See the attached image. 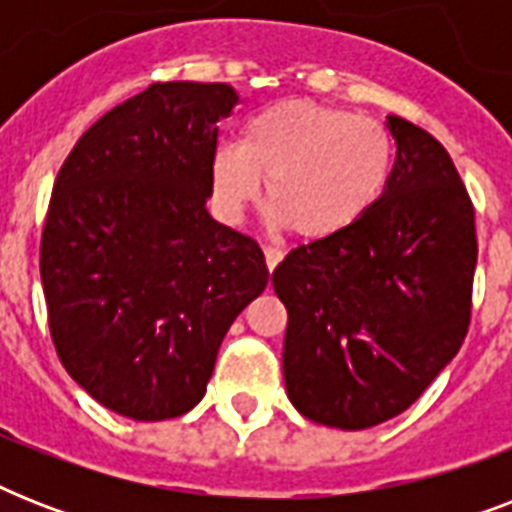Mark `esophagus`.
Instances as JSON below:
<instances>
[{
	"label": "esophagus",
	"instance_id": "1",
	"mask_svg": "<svg viewBox=\"0 0 512 512\" xmlns=\"http://www.w3.org/2000/svg\"><path fill=\"white\" fill-rule=\"evenodd\" d=\"M263 255H265V265H268V271L273 273V268H276V265L281 263V257H284V252H281V249H276V247H265Z\"/></svg>",
	"mask_w": 512,
	"mask_h": 512
}]
</instances>
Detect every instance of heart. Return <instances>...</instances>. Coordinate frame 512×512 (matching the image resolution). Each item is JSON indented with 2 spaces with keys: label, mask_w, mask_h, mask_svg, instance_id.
I'll return each mask as SVG.
<instances>
[{
  "label": "heart",
  "mask_w": 512,
  "mask_h": 512,
  "mask_svg": "<svg viewBox=\"0 0 512 512\" xmlns=\"http://www.w3.org/2000/svg\"><path fill=\"white\" fill-rule=\"evenodd\" d=\"M393 138L374 119L316 100L292 98L260 108L239 146H220L209 164L217 212L239 223L260 204L276 228L321 244L361 223L388 191Z\"/></svg>",
  "instance_id": "b5f03b06"
}]
</instances>
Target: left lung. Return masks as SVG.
Returning <instances> with one entry per match:
<instances>
[{
	"label": "left lung",
	"instance_id": "8db88e82",
	"mask_svg": "<svg viewBox=\"0 0 512 512\" xmlns=\"http://www.w3.org/2000/svg\"><path fill=\"white\" fill-rule=\"evenodd\" d=\"M388 191L337 239L292 249L273 271L289 313L284 382L297 412L340 430L374 428L425 393L470 324L478 244L452 156L390 114Z\"/></svg>",
	"mask_w": 512,
	"mask_h": 512
}]
</instances>
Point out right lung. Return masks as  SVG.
I'll return each mask as SVG.
<instances>
[{
	"instance_id": "obj_1",
	"label": "right lung",
	"mask_w": 512,
	"mask_h": 512,
	"mask_svg": "<svg viewBox=\"0 0 512 512\" xmlns=\"http://www.w3.org/2000/svg\"><path fill=\"white\" fill-rule=\"evenodd\" d=\"M231 84H151L63 162L42 231L44 300L66 372L98 404L172 420L207 393L217 350L268 284L249 236L207 212Z\"/></svg>"
}]
</instances>
